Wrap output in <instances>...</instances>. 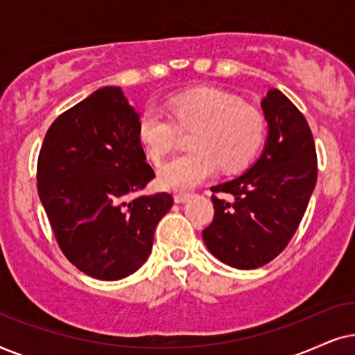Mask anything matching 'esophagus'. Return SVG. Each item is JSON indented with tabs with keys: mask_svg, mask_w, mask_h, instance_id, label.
<instances>
[{
	"mask_svg": "<svg viewBox=\"0 0 355 355\" xmlns=\"http://www.w3.org/2000/svg\"><path fill=\"white\" fill-rule=\"evenodd\" d=\"M191 196V193H187V191H178V193H175V201L177 202H183V201H187L188 198Z\"/></svg>",
	"mask_w": 355,
	"mask_h": 355,
	"instance_id": "obj_1",
	"label": "esophagus"
}]
</instances>
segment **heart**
<instances>
[{
    "mask_svg": "<svg viewBox=\"0 0 355 355\" xmlns=\"http://www.w3.org/2000/svg\"><path fill=\"white\" fill-rule=\"evenodd\" d=\"M182 131H191L193 149L178 154L159 170L160 185L185 190L222 172H237L252 162L266 138L268 120L258 107L217 89H195L168 101V113L144 107L138 118V139L159 164L177 146Z\"/></svg>",
    "mask_w": 355,
    "mask_h": 355,
    "instance_id": "heart-1",
    "label": "heart"
}]
</instances>
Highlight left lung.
<instances>
[{
  "label": "left lung",
  "instance_id": "8db88e82",
  "mask_svg": "<svg viewBox=\"0 0 355 355\" xmlns=\"http://www.w3.org/2000/svg\"><path fill=\"white\" fill-rule=\"evenodd\" d=\"M261 107L269 123L261 157L240 177L211 187L214 219L202 230L209 252L237 269L264 266L289 245L318 177L304 113L277 89L268 92Z\"/></svg>",
  "mask_w": 355,
  "mask_h": 355
}]
</instances>
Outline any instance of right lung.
Instances as JSON below:
<instances>
[{
    "mask_svg": "<svg viewBox=\"0 0 355 355\" xmlns=\"http://www.w3.org/2000/svg\"><path fill=\"white\" fill-rule=\"evenodd\" d=\"M138 118L120 87L98 89L51 123L37 160V191L56 243L96 279L139 269L173 205L170 193L139 195L155 173Z\"/></svg>",
    "mask_w": 355,
    "mask_h": 355,
    "instance_id": "right-lung-1",
    "label": "right lung"
}]
</instances>
